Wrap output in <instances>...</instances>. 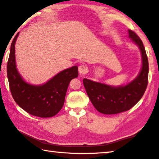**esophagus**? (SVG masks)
I'll use <instances>...</instances> for the list:
<instances>
[{"mask_svg":"<svg viewBox=\"0 0 159 159\" xmlns=\"http://www.w3.org/2000/svg\"><path fill=\"white\" fill-rule=\"evenodd\" d=\"M78 70H79L80 75H84V74L87 73L89 70L87 66H85L84 65H81L79 66V69H78Z\"/></svg>","mask_w":159,"mask_h":159,"instance_id":"obj_1","label":"esophagus"}]
</instances>
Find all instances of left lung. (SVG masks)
<instances>
[{"label":"left lung","instance_id":"obj_1","mask_svg":"<svg viewBox=\"0 0 159 159\" xmlns=\"http://www.w3.org/2000/svg\"><path fill=\"white\" fill-rule=\"evenodd\" d=\"M129 38L140 51L142 67L137 77L126 84L114 86L93 80H83L87 93L94 107L105 115H115L130 110L140 101L148 84L149 63L140 38L129 30Z\"/></svg>","mask_w":159,"mask_h":159}]
</instances>
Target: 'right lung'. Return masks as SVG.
Listing matches in <instances>:
<instances>
[{
    "label": "right lung",
    "mask_w": 159,
    "mask_h": 159,
    "mask_svg": "<svg viewBox=\"0 0 159 159\" xmlns=\"http://www.w3.org/2000/svg\"><path fill=\"white\" fill-rule=\"evenodd\" d=\"M19 33L10 47L7 75L10 91L16 103L30 115L42 118L55 116L63 107L70 82L78 77V68L74 66L58 72L47 82L35 85L21 77L16 67L15 43Z\"/></svg>",
    "instance_id": "obj_1"
}]
</instances>
